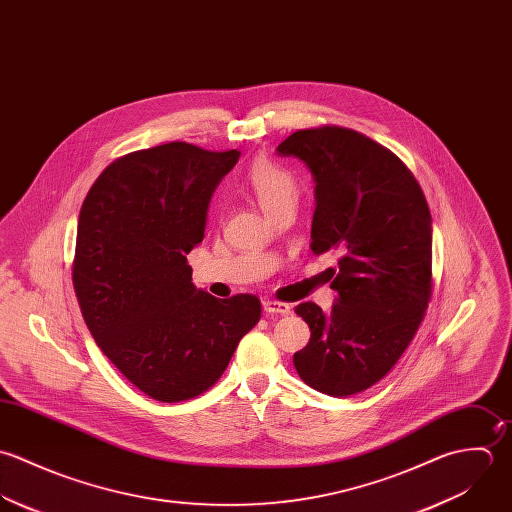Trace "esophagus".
Instances as JSON below:
<instances>
[{"label": "esophagus", "mask_w": 512, "mask_h": 512, "mask_svg": "<svg viewBox=\"0 0 512 512\" xmlns=\"http://www.w3.org/2000/svg\"><path fill=\"white\" fill-rule=\"evenodd\" d=\"M262 308L266 314H274V316H288L290 314V304L284 302H276V300H264Z\"/></svg>", "instance_id": "esophagus-1"}]
</instances>
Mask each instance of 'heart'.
<instances>
[{"instance_id":"obj_1","label":"heart","mask_w":512,"mask_h":512,"mask_svg":"<svg viewBox=\"0 0 512 512\" xmlns=\"http://www.w3.org/2000/svg\"><path fill=\"white\" fill-rule=\"evenodd\" d=\"M244 186L268 216L280 206L294 202L298 194L294 174L268 159H256L250 165Z\"/></svg>"}]
</instances>
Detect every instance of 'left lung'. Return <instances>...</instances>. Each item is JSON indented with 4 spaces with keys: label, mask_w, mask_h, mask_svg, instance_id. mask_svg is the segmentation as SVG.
I'll use <instances>...</instances> for the list:
<instances>
[{
    "label": "left lung",
    "mask_w": 512,
    "mask_h": 512,
    "mask_svg": "<svg viewBox=\"0 0 512 512\" xmlns=\"http://www.w3.org/2000/svg\"><path fill=\"white\" fill-rule=\"evenodd\" d=\"M316 182L312 252H338V292L326 314L304 302L296 314L310 341L294 367L310 387L349 397L377 383L411 343L431 298V212L411 171L361 133L322 127L278 145Z\"/></svg>",
    "instance_id": "1"
}]
</instances>
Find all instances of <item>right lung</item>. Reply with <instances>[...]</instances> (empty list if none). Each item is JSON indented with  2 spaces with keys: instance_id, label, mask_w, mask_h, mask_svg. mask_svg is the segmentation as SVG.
I'll return each instance as SVG.
<instances>
[{
  "instance_id": "add662e5",
  "label": "right lung",
  "mask_w": 512,
  "mask_h": 512,
  "mask_svg": "<svg viewBox=\"0 0 512 512\" xmlns=\"http://www.w3.org/2000/svg\"><path fill=\"white\" fill-rule=\"evenodd\" d=\"M240 151L188 143L131 153L93 182L79 212L73 286L101 351L143 393L174 403L224 373L260 320V300H218L192 284L186 254Z\"/></svg>"
}]
</instances>
